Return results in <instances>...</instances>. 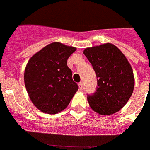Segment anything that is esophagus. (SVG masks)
<instances>
[{
	"label": "esophagus",
	"mask_w": 150,
	"mask_h": 150,
	"mask_svg": "<svg viewBox=\"0 0 150 150\" xmlns=\"http://www.w3.org/2000/svg\"><path fill=\"white\" fill-rule=\"evenodd\" d=\"M78 86H79V90H82V88H83V83H78Z\"/></svg>",
	"instance_id": "obj_1"
}]
</instances>
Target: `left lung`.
<instances>
[{
  "label": "left lung",
  "instance_id": "1",
  "mask_svg": "<svg viewBox=\"0 0 150 150\" xmlns=\"http://www.w3.org/2000/svg\"><path fill=\"white\" fill-rule=\"evenodd\" d=\"M84 55L97 76L96 91L88 95L91 108L100 115L113 114L122 108L133 93L134 77L126 57L112 43L85 49Z\"/></svg>",
  "mask_w": 150,
  "mask_h": 150
}]
</instances>
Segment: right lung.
<instances>
[{"mask_svg": "<svg viewBox=\"0 0 150 150\" xmlns=\"http://www.w3.org/2000/svg\"><path fill=\"white\" fill-rule=\"evenodd\" d=\"M76 48L50 43L28 62L24 80L30 100L41 112L55 114L64 110L78 90L67 61Z\"/></svg>", "mask_w": 150, "mask_h": 150, "instance_id": "obj_1", "label": "right lung"}]
</instances>
